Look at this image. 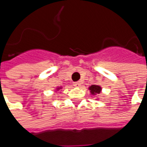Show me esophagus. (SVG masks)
Here are the masks:
<instances>
[{
  "instance_id": "1",
  "label": "esophagus",
  "mask_w": 147,
  "mask_h": 147,
  "mask_svg": "<svg viewBox=\"0 0 147 147\" xmlns=\"http://www.w3.org/2000/svg\"><path fill=\"white\" fill-rule=\"evenodd\" d=\"M82 85V83L80 82H74V85L75 86V87H80Z\"/></svg>"
}]
</instances>
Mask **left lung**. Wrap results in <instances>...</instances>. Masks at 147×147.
<instances>
[{"label":"left lung","mask_w":147,"mask_h":147,"mask_svg":"<svg viewBox=\"0 0 147 147\" xmlns=\"http://www.w3.org/2000/svg\"><path fill=\"white\" fill-rule=\"evenodd\" d=\"M88 89L90 90L91 94L93 96L100 94V92H101V87H100V85H91V86L88 88Z\"/></svg>","instance_id":"8db88e82"}]
</instances>
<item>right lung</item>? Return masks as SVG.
I'll return each mask as SVG.
<instances>
[{"instance_id":"obj_1","label":"right lung","mask_w":147,"mask_h":147,"mask_svg":"<svg viewBox=\"0 0 147 147\" xmlns=\"http://www.w3.org/2000/svg\"><path fill=\"white\" fill-rule=\"evenodd\" d=\"M62 88V87H59V88H57V90H59V89H61Z\"/></svg>"}]
</instances>
